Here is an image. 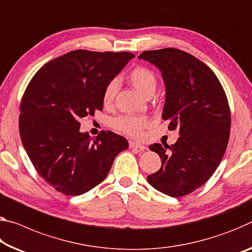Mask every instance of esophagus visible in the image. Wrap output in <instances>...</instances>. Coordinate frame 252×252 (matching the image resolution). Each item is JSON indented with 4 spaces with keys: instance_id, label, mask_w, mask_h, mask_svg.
Instances as JSON below:
<instances>
[{
    "instance_id": "obj_1",
    "label": "esophagus",
    "mask_w": 252,
    "mask_h": 252,
    "mask_svg": "<svg viewBox=\"0 0 252 252\" xmlns=\"http://www.w3.org/2000/svg\"><path fill=\"white\" fill-rule=\"evenodd\" d=\"M129 146H130V148H137V149L141 150V151H143V150L146 149V146L140 145V143H138V142H135V141H130L129 142Z\"/></svg>"
}]
</instances>
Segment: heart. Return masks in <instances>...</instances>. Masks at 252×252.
Here are the masks:
<instances>
[{"label": "heart", "instance_id": "b5f03b06", "mask_svg": "<svg viewBox=\"0 0 252 252\" xmlns=\"http://www.w3.org/2000/svg\"><path fill=\"white\" fill-rule=\"evenodd\" d=\"M127 78H129L131 85L143 96L154 94L156 90V76L150 69L138 66L130 71ZM117 90L118 84L115 81L111 82L105 87L104 93H103V102L105 104H110L113 101ZM148 125H149V121L147 118L134 117V115H122V117H119L112 121V126L114 129L119 130L122 133L131 135V137H140L142 130Z\"/></svg>", "mask_w": 252, "mask_h": 252}]
</instances>
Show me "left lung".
<instances>
[{
    "label": "left lung",
    "mask_w": 252,
    "mask_h": 252,
    "mask_svg": "<svg viewBox=\"0 0 252 252\" xmlns=\"http://www.w3.org/2000/svg\"><path fill=\"white\" fill-rule=\"evenodd\" d=\"M139 59L161 71L166 89L162 119L181 134L171 146L149 147L162 163L147 181L168 196L181 197L209 181L221 162L230 137L229 103L212 69L190 54L165 48L143 51Z\"/></svg>",
    "instance_id": "8db88e82"
}]
</instances>
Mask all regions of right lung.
<instances>
[{
    "mask_svg": "<svg viewBox=\"0 0 252 252\" xmlns=\"http://www.w3.org/2000/svg\"><path fill=\"white\" fill-rule=\"evenodd\" d=\"M134 57L131 53L74 50L47 63L21 101L19 130L40 177L66 195H82L104 181L126 139L102 131L92 139L79 119L103 110V93Z\"/></svg>",
    "mask_w": 252,
    "mask_h": 252,
    "instance_id": "1",
    "label": "right lung"
}]
</instances>
